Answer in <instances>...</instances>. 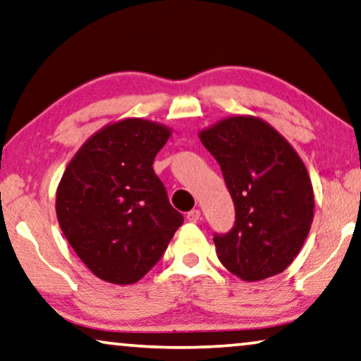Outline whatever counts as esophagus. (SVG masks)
<instances>
[{
	"label": "esophagus",
	"instance_id": "34e87169",
	"mask_svg": "<svg viewBox=\"0 0 361 361\" xmlns=\"http://www.w3.org/2000/svg\"><path fill=\"white\" fill-rule=\"evenodd\" d=\"M201 219V211H199V209H192V211H190L186 214V220L188 222H197V220Z\"/></svg>",
	"mask_w": 361,
	"mask_h": 361
}]
</instances>
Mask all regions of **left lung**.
Listing matches in <instances>:
<instances>
[{
    "label": "left lung",
    "instance_id": "1",
    "mask_svg": "<svg viewBox=\"0 0 361 361\" xmlns=\"http://www.w3.org/2000/svg\"><path fill=\"white\" fill-rule=\"evenodd\" d=\"M199 139L222 169L235 204L233 228L214 236L220 262L246 282L283 272L314 217L303 160L276 128L251 115L224 118Z\"/></svg>",
    "mask_w": 361,
    "mask_h": 361
}]
</instances>
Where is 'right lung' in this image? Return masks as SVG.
I'll use <instances>...</instances> for the list:
<instances>
[{
	"label": "right lung",
	"instance_id": "obj_1",
	"mask_svg": "<svg viewBox=\"0 0 361 361\" xmlns=\"http://www.w3.org/2000/svg\"><path fill=\"white\" fill-rule=\"evenodd\" d=\"M171 129L123 118L99 129L74 154L56 188V217L80 261L102 281L128 285L146 276L181 227L155 155Z\"/></svg>",
	"mask_w": 361,
	"mask_h": 361
}]
</instances>
